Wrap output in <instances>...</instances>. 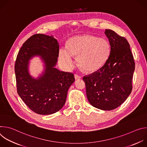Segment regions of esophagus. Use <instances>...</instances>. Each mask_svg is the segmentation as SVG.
I'll return each instance as SVG.
<instances>
[{
  "mask_svg": "<svg viewBox=\"0 0 147 147\" xmlns=\"http://www.w3.org/2000/svg\"><path fill=\"white\" fill-rule=\"evenodd\" d=\"M74 77H75V78H76V79H80V78H81V77L80 75H78V74H75Z\"/></svg>",
  "mask_w": 147,
  "mask_h": 147,
  "instance_id": "1",
  "label": "esophagus"
}]
</instances>
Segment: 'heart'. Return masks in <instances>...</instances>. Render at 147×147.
Masks as SVG:
<instances>
[{
  "label": "heart",
  "instance_id": "heart-1",
  "mask_svg": "<svg viewBox=\"0 0 147 147\" xmlns=\"http://www.w3.org/2000/svg\"><path fill=\"white\" fill-rule=\"evenodd\" d=\"M111 52L109 41L93 35L74 36L67 42V49L61 48L60 59L67 67H71L72 56L77 57L79 67L87 72H94L101 68L107 61Z\"/></svg>",
  "mask_w": 147,
  "mask_h": 147
}]
</instances>
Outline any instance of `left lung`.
I'll use <instances>...</instances> for the list:
<instances>
[{"label":"left lung","instance_id":"1","mask_svg":"<svg viewBox=\"0 0 147 147\" xmlns=\"http://www.w3.org/2000/svg\"><path fill=\"white\" fill-rule=\"evenodd\" d=\"M105 34L111 46L109 56L101 68L85 76L83 80L91 105L111 111L121 105L131 92L135 62L126 39L111 30H106Z\"/></svg>","mask_w":147,"mask_h":147}]
</instances>
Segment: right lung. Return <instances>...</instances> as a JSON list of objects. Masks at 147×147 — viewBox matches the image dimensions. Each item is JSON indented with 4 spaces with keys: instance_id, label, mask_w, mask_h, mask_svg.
<instances>
[{
    "instance_id": "right-lung-1",
    "label": "right lung",
    "mask_w": 147,
    "mask_h": 147,
    "mask_svg": "<svg viewBox=\"0 0 147 147\" xmlns=\"http://www.w3.org/2000/svg\"><path fill=\"white\" fill-rule=\"evenodd\" d=\"M59 45L52 36L37 34L30 37L20 48L14 69L17 93L33 112L51 115L61 109L66 102L68 90L74 82L73 73L55 68ZM40 55L46 65L43 74L38 79L28 73L29 59Z\"/></svg>"
}]
</instances>
